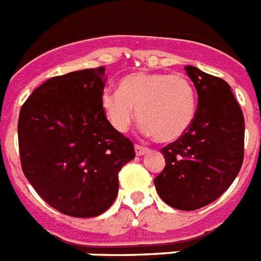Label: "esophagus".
Returning a JSON list of instances; mask_svg holds the SVG:
<instances>
[{"label":"esophagus","mask_w":261,"mask_h":261,"mask_svg":"<svg viewBox=\"0 0 261 261\" xmlns=\"http://www.w3.org/2000/svg\"><path fill=\"white\" fill-rule=\"evenodd\" d=\"M147 151H148L147 147H143V146H141V144H135V154H137L138 156H142V155L146 154Z\"/></svg>","instance_id":"34e87169"}]
</instances>
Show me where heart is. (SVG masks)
Returning <instances> with one entry per match:
<instances>
[{"instance_id": "b5f03b06", "label": "heart", "mask_w": 261, "mask_h": 261, "mask_svg": "<svg viewBox=\"0 0 261 261\" xmlns=\"http://www.w3.org/2000/svg\"><path fill=\"white\" fill-rule=\"evenodd\" d=\"M105 115L117 131H126L137 117L144 134L170 143L187 133L196 115V94L185 74L133 73L119 90L106 89L100 97Z\"/></svg>"}]
</instances>
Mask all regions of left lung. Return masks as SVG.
<instances>
[{
    "label": "left lung",
    "mask_w": 261,
    "mask_h": 261,
    "mask_svg": "<svg viewBox=\"0 0 261 261\" xmlns=\"http://www.w3.org/2000/svg\"><path fill=\"white\" fill-rule=\"evenodd\" d=\"M186 73L198 93L191 127L162 148L166 167L154 179L164 203L181 211L210 204L232 185L244 158V117L224 80L195 66Z\"/></svg>",
    "instance_id": "1"
}]
</instances>
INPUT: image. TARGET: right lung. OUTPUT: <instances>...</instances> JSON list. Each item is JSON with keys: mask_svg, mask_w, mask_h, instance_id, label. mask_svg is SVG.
<instances>
[{"mask_svg": "<svg viewBox=\"0 0 261 261\" xmlns=\"http://www.w3.org/2000/svg\"><path fill=\"white\" fill-rule=\"evenodd\" d=\"M106 69L53 76L21 107L22 171L53 208L94 218L118 195V172L135 158L133 142L107 120L100 105Z\"/></svg>", "mask_w": 261, "mask_h": 261, "instance_id": "obj_1", "label": "right lung"}]
</instances>
